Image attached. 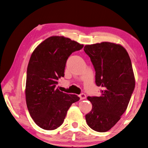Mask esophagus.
<instances>
[{"mask_svg":"<svg viewBox=\"0 0 148 148\" xmlns=\"http://www.w3.org/2000/svg\"><path fill=\"white\" fill-rule=\"evenodd\" d=\"M79 96L80 100H84V99H85L86 97H87V96H86V95H85V94H84V93H82L81 95H79Z\"/></svg>","mask_w":148,"mask_h":148,"instance_id":"obj_1","label":"esophagus"}]
</instances>
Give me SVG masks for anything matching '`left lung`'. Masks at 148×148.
I'll return each mask as SVG.
<instances>
[{
  "label": "left lung",
  "mask_w": 148,
  "mask_h": 148,
  "mask_svg": "<svg viewBox=\"0 0 148 148\" xmlns=\"http://www.w3.org/2000/svg\"><path fill=\"white\" fill-rule=\"evenodd\" d=\"M96 72V84L103 88L100 96H88L92 110L85 115L87 125L98 132L113 127L127 109L135 86L131 59L122 45L113 42L85 45Z\"/></svg>",
  "instance_id": "1"
}]
</instances>
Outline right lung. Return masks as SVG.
<instances>
[{
    "label": "right lung",
    "mask_w": 148,
    "mask_h": 148,
    "mask_svg": "<svg viewBox=\"0 0 148 148\" xmlns=\"http://www.w3.org/2000/svg\"><path fill=\"white\" fill-rule=\"evenodd\" d=\"M83 45L63 36H52L34 50L26 75V101L32 119L45 130L62 125L71 105L79 100L56 88L58 80L65 76L67 59Z\"/></svg>",
    "instance_id": "obj_1"
}]
</instances>
